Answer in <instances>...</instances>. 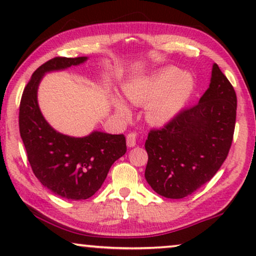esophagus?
<instances>
[{
	"instance_id": "obj_1",
	"label": "esophagus",
	"mask_w": 256,
	"mask_h": 256,
	"mask_svg": "<svg viewBox=\"0 0 256 256\" xmlns=\"http://www.w3.org/2000/svg\"><path fill=\"white\" fill-rule=\"evenodd\" d=\"M127 146L129 148L136 146V134L135 132H129L127 135Z\"/></svg>"
}]
</instances>
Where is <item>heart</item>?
<instances>
[{"instance_id":"1","label":"heart","mask_w":256,"mask_h":256,"mask_svg":"<svg viewBox=\"0 0 256 256\" xmlns=\"http://www.w3.org/2000/svg\"><path fill=\"white\" fill-rule=\"evenodd\" d=\"M194 88V80L174 66L160 68L146 78L126 86V96L134 104H148L146 118L154 124H166L176 116ZM118 113L128 116L129 110L114 101Z\"/></svg>"}]
</instances>
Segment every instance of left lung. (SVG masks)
Instances as JSON below:
<instances>
[{
	"instance_id": "left-lung-1",
	"label": "left lung",
	"mask_w": 256,
	"mask_h": 256,
	"mask_svg": "<svg viewBox=\"0 0 256 256\" xmlns=\"http://www.w3.org/2000/svg\"><path fill=\"white\" fill-rule=\"evenodd\" d=\"M236 118V90L214 64L211 84L199 102L149 132L144 176L152 190L180 199L211 180L228 155Z\"/></svg>"
}]
</instances>
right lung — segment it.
<instances>
[{"label": "right lung", "instance_id": "add662e5", "mask_svg": "<svg viewBox=\"0 0 256 256\" xmlns=\"http://www.w3.org/2000/svg\"><path fill=\"white\" fill-rule=\"evenodd\" d=\"M86 59L56 57L40 66L24 87L20 104V134L34 176L54 194L71 200L92 197L112 164L127 152L124 134L93 132L85 138H71L56 132L40 113L37 90L45 73Z\"/></svg>", "mask_w": 256, "mask_h": 256}]
</instances>
